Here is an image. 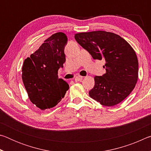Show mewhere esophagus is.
Returning a JSON list of instances; mask_svg holds the SVG:
<instances>
[{"label":"esophagus","instance_id":"esophagus-1","mask_svg":"<svg viewBox=\"0 0 151 151\" xmlns=\"http://www.w3.org/2000/svg\"><path fill=\"white\" fill-rule=\"evenodd\" d=\"M82 80H83V76H76L75 78V81L76 82L81 81H82Z\"/></svg>","mask_w":151,"mask_h":151}]
</instances>
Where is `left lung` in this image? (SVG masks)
<instances>
[{
    "mask_svg": "<svg viewBox=\"0 0 151 151\" xmlns=\"http://www.w3.org/2000/svg\"><path fill=\"white\" fill-rule=\"evenodd\" d=\"M75 38L94 59L106 61V73L94 76L95 84L89 96L106 106L121 103L138 80L139 63L133 48L119 35L104 30L77 33Z\"/></svg>",
    "mask_w": 151,
    "mask_h": 151,
    "instance_id": "obj_1",
    "label": "left lung"
}]
</instances>
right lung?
<instances>
[{
  "mask_svg": "<svg viewBox=\"0 0 151 151\" xmlns=\"http://www.w3.org/2000/svg\"><path fill=\"white\" fill-rule=\"evenodd\" d=\"M67 40L65 33L53 34L24 61L22 79L25 89L31 103L42 111L57 105L69 88L58 76V68L66 60L64 49Z\"/></svg>",
  "mask_w": 151,
  "mask_h": 151,
  "instance_id": "right-lung-1",
  "label": "right lung"
}]
</instances>
